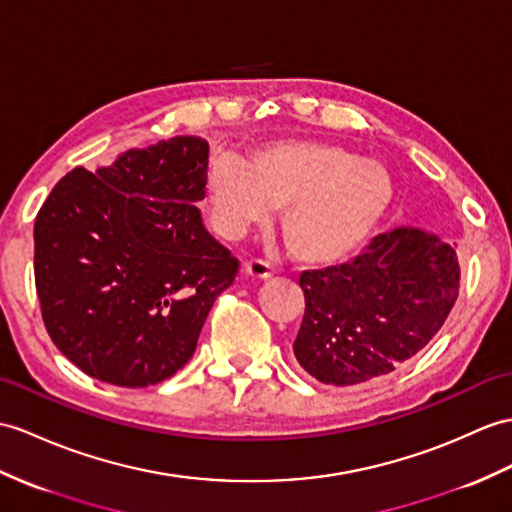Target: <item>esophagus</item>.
<instances>
[{
    "mask_svg": "<svg viewBox=\"0 0 512 512\" xmlns=\"http://www.w3.org/2000/svg\"><path fill=\"white\" fill-rule=\"evenodd\" d=\"M244 272L253 279H268L272 277V268L264 259H248L244 261Z\"/></svg>",
    "mask_w": 512,
    "mask_h": 512,
    "instance_id": "obj_1",
    "label": "esophagus"
}]
</instances>
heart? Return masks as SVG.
<instances>
[{"mask_svg": "<svg viewBox=\"0 0 512 512\" xmlns=\"http://www.w3.org/2000/svg\"><path fill=\"white\" fill-rule=\"evenodd\" d=\"M382 163L325 141L281 139L255 148L246 161L216 157L207 174L213 227L240 237L281 209L290 253L312 266L353 257L375 233L392 202Z\"/></svg>", "mask_w": 512, "mask_h": 512, "instance_id": "heart-1", "label": "heart"}]
</instances>
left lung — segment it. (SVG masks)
<instances>
[{"label":"left lung","instance_id":"8db88e82","mask_svg":"<svg viewBox=\"0 0 512 512\" xmlns=\"http://www.w3.org/2000/svg\"><path fill=\"white\" fill-rule=\"evenodd\" d=\"M299 283L296 360L318 382L353 386L392 373L438 334L456 303L460 266L441 237L395 229L347 264L305 270Z\"/></svg>","mask_w":512,"mask_h":512}]
</instances>
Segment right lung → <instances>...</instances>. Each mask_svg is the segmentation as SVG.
<instances>
[{"label": "right lung", "mask_w": 512, "mask_h": 512, "mask_svg": "<svg viewBox=\"0 0 512 512\" xmlns=\"http://www.w3.org/2000/svg\"><path fill=\"white\" fill-rule=\"evenodd\" d=\"M209 144L172 137L76 168L34 222L47 334L100 382L144 388L183 368L240 261L202 224Z\"/></svg>", "instance_id": "right-lung-1"}]
</instances>
